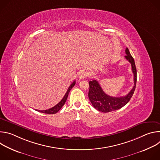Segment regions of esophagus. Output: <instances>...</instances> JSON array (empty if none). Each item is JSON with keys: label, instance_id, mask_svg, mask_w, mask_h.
Segmentation results:
<instances>
[{"label": "esophagus", "instance_id": "obj_1", "mask_svg": "<svg viewBox=\"0 0 160 160\" xmlns=\"http://www.w3.org/2000/svg\"><path fill=\"white\" fill-rule=\"evenodd\" d=\"M88 76V73L85 71H82L79 75V79L80 80H83Z\"/></svg>", "mask_w": 160, "mask_h": 160}]
</instances>
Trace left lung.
I'll use <instances>...</instances> for the list:
<instances>
[{
  "mask_svg": "<svg viewBox=\"0 0 160 160\" xmlns=\"http://www.w3.org/2000/svg\"><path fill=\"white\" fill-rule=\"evenodd\" d=\"M125 53L127 55L125 58L130 62L132 66V70L133 73L134 86L126 96L115 98L107 95L104 92L99 82L96 80L90 81L88 82L89 91L88 96L92 106L99 111L108 112L119 109L128 102L133 94L137 82L136 67L134 59L131 56L128 48H126Z\"/></svg>",
  "mask_w": 160,
  "mask_h": 160,
  "instance_id": "left-lung-1",
  "label": "left lung"
}]
</instances>
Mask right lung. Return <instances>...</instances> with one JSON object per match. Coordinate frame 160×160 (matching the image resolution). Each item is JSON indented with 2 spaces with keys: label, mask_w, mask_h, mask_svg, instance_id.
Returning <instances> with one entry per match:
<instances>
[{
  "label": "right lung",
  "mask_w": 160,
  "mask_h": 160,
  "mask_svg": "<svg viewBox=\"0 0 160 160\" xmlns=\"http://www.w3.org/2000/svg\"><path fill=\"white\" fill-rule=\"evenodd\" d=\"M75 85V81H74L71 85L69 87V88H68V90L66 91V93L65 94L64 96L63 97V98L61 99V101L58 103L57 104L56 106H54V107L49 109H46V110H37V109H35L36 111H39L40 112H43V113H46V114H55L56 112H58L60 109L63 106V105L64 104L65 102L66 101V99L68 98V94H69L70 91L71 90V89L74 87V85Z\"/></svg>",
  "instance_id": "add662e5"
}]
</instances>
